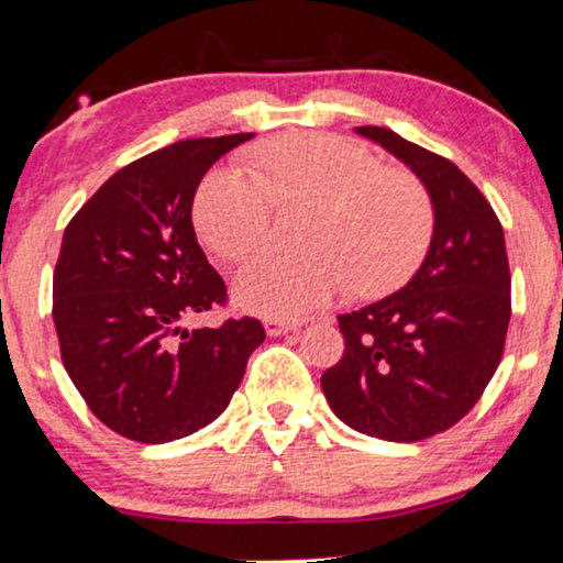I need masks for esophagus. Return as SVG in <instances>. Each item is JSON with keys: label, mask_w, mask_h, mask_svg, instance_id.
<instances>
[{"label": "esophagus", "mask_w": 563, "mask_h": 563, "mask_svg": "<svg viewBox=\"0 0 563 563\" xmlns=\"http://www.w3.org/2000/svg\"><path fill=\"white\" fill-rule=\"evenodd\" d=\"M298 324H290V321H283V319H265V332L269 336H280V334H288V332H296Z\"/></svg>", "instance_id": "obj_1"}]
</instances>
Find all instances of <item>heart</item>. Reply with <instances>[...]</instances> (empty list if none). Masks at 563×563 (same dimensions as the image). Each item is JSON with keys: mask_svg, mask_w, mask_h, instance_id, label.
Segmentation results:
<instances>
[{"mask_svg": "<svg viewBox=\"0 0 563 563\" xmlns=\"http://www.w3.org/2000/svg\"><path fill=\"white\" fill-rule=\"evenodd\" d=\"M311 200L298 252H262L234 277L246 311L301 319L352 288L384 294L407 280L430 244V198L415 177L384 169L344 139L286 136L244 167L213 169L195 195V227L223 260L267 242L275 203Z\"/></svg>", "mask_w": 563, "mask_h": 563, "instance_id": "obj_1", "label": "heart"}]
</instances>
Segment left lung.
Masks as SVG:
<instances>
[{
	"mask_svg": "<svg viewBox=\"0 0 563 563\" xmlns=\"http://www.w3.org/2000/svg\"><path fill=\"white\" fill-rule=\"evenodd\" d=\"M355 133L422 183L432 236L407 286L336 317L344 355L321 376V391L352 430L417 443L461 422L497 371L509 327L505 231L453 162L391 129Z\"/></svg>",
	"mask_w": 563,
	"mask_h": 563,
	"instance_id": "8db88e82",
	"label": "left lung"
}]
</instances>
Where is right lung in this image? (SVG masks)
Listing matches in <instances>:
<instances>
[{"label":"right lung","instance_id":"right-lung-1","mask_svg":"<svg viewBox=\"0 0 563 563\" xmlns=\"http://www.w3.org/2000/svg\"><path fill=\"white\" fill-rule=\"evenodd\" d=\"M250 139H187L141 156L64 231L54 269L64 368L95 417L136 443H172L211 424L265 342L257 319L187 327L227 298L195 236V190Z\"/></svg>","mask_w":563,"mask_h":563}]
</instances>
